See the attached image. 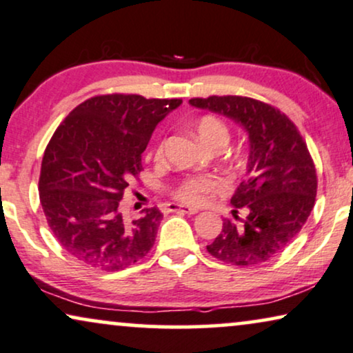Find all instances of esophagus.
<instances>
[{
  "label": "esophagus",
  "instance_id": "34e87169",
  "mask_svg": "<svg viewBox=\"0 0 353 353\" xmlns=\"http://www.w3.org/2000/svg\"><path fill=\"white\" fill-rule=\"evenodd\" d=\"M168 212H182L187 213V215H195L199 213L197 208H192V207H184V205H177V203H169L168 205Z\"/></svg>",
  "mask_w": 353,
  "mask_h": 353
}]
</instances>
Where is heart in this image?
<instances>
[{
	"label": "heart",
	"instance_id": "1",
	"mask_svg": "<svg viewBox=\"0 0 353 353\" xmlns=\"http://www.w3.org/2000/svg\"><path fill=\"white\" fill-rule=\"evenodd\" d=\"M197 132L205 143L213 146V148H221L226 145L230 138V130L226 123L215 115H203L197 122ZM164 145L159 143L154 150V159L159 161L163 159ZM226 190V182L221 177L213 176V174H190L184 179L177 182L172 189V195L177 200L190 205H200L207 202L212 194Z\"/></svg>",
	"mask_w": 353,
	"mask_h": 353
}]
</instances>
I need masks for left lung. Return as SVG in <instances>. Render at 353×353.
<instances>
[{
	"instance_id": "obj_1",
	"label": "left lung",
	"mask_w": 353,
	"mask_h": 353,
	"mask_svg": "<svg viewBox=\"0 0 353 353\" xmlns=\"http://www.w3.org/2000/svg\"><path fill=\"white\" fill-rule=\"evenodd\" d=\"M190 104L236 120L251 145L248 177L231 197L234 220L223 221L207 251L231 265L264 264L296 238L314 207L318 176L305 138L282 110L252 97H194Z\"/></svg>"
}]
</instances>
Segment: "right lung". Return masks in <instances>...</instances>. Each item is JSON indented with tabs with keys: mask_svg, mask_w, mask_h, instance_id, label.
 Wrapping results in <instances>:
<instances>
[{
	"mask_svg": "<svg viewBox=\"0 0 353 353\" xmlns=\"http://www.w3.org/2000/svg\"><path fill=\"white\" fill-rule=\"evenodd\" d=\"M181 102L101 94L58 125L43 153L39 197L53 236L79 262L117 272L151 251L161 212L146 208L128 220L120 200L143 169L141 153L156 125Z\"/></svg>",
	"mask_w": 353,
	"mask_h": 353,
	"instance_id": "1",
	"label": "right lung"
}]
</instances>
